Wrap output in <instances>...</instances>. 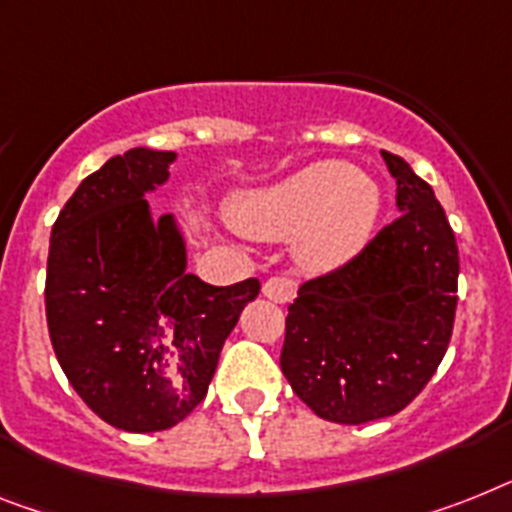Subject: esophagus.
<instances>
[{
    "label": "esophagus",
    "mask_w": 512,
    "mask_h": 512,
    "mask_svg": "<svg viewBox=\"0 0 512 512\" xmlns=\"http://www.w3.org/2000/svg\"><path fill=\"white\" fill-rule=\"evenodd\" d=\"M261 295L274 303H290L295 298V282L287 277H269L261 285Z\"/></svg>",
    "instance_id": "34e87169"
}]
</instances>
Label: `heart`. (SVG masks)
<instances>
[{
	"mask_svg": "<svg viewBox=\"0 0 512 512\" xmlns=\"http://www.w3.org/2000/svg\"><path fill=\"white\" fill-rule=\"evenodd\" d=\"M382 196L371 177L348 162H316L285 180L248 193L238 225L261 238H295L311 269H335L374 235Z\"/></svg>",
	"mask_w": 512,
	"mask_h": 512,
	"instance_id": "obj_1",
	"label": "heart"
}]
</instances>
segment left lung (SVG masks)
<instances>
[{
	"instance_id": "8db88e82",
	"label": "left lung",
	"mask_w": 512,
	"mask_h": 512,
	"mask_svg": "<svg viewBox=\"0 0 512 512\" xmlns=\"http://www.w3.org/2000/svg\"><path fill=\"white\" fill-rule=\"evenodd\" d=\"M400 217L356 259L303 282L287 306L280 366L319 418L395 416L445 356L458 306V246L432 185L382 151Z\"/></svg>"
}]
</instances>
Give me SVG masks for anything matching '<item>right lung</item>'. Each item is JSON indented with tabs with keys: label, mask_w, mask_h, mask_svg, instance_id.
Wrapping results in <instances>:
<instances>
[{
	"label": "right lung",
	"mask_w": 512,
	"mask_h": 512,
	"mask_svg": "<svg viewBox=\"0 0 512 512\" xmlns=\"http://www.w3.org/2000/svg\"><path fill=\"white\" fill-rule=\"evenodd\" d=\"M175 151L112 156L59 211L46 261V324L83 403L122 432L180 424L209 382L259 280L214 287L188 274L175 214L146 193L170 180Z\"/></svg>",
	"instance_id": "1"
}]
</instances>
